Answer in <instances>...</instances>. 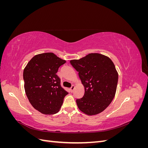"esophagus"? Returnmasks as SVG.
<instances>
[{"mask_svg": "<svg viewBox=\"0 0 148 148\" xmlns=\"http://www.w3.org/2000/svg\"><path fill=\"white\" fill-rule=\"evenodd\" d=\"M75 86H74V85H72V86H71V87L70 88V91L71 92H72L73 91H74V89H75Z\"/></svg>", "mask_w": 148, "mask_h": 148, "instance_id": "obj_1", "label": "esophagus"}]
</instances>
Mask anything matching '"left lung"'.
Segmentation results:
<instances>
[{"label": "left lung", "mask_w": 148, "mask_h": 148, "mask_svg": "<svg viewBox=\"0 0 148 148\" xmlns=\"http://www.w3.org/2000/svg\"><path fill=\"white\" fill-rule=\"evenodd\" d=\"M70 64L78 71L84 88V96L76 100L78 109L88 115L104 111L114 99L119 75L109 57L98 53H89Z\"/></svg>", "instance_id": "1"}]
</instances>
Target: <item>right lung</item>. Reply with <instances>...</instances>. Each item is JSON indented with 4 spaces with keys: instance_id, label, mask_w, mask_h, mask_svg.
Returning <instances> with one entry per match:
<instances>
[{
    "instance_id": "obj_1",
    "label": "right lung",
    "mask_w": 148,
    "mask_h": 148,
    "mask_svg": "<svg viewBox=\"0 0 148 148\" xmlns=\"http://www.w3.org/2000/svg\"><path fill=\"white\" fill-rule=\"evenodd\" d=\"M65 62L53 53H42L34 56L24 69L26 96L34 108L43 114L57 113L68 94L56 74Z\"/></svg>"
}]
</instances>
